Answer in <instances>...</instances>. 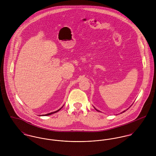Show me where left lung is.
<instances>
[{
	"label": "left lung",
	"mask_w": 156,
	"mask_h": 156,
	"mask_svg": "<svg viewBox=\"0 0 156 156\" xmlns=\"http://www.w3.org/2000/svg\"><path fill=\"white\" fill-rule=\"evenodd\" d=\"M96 110H97V109H96ZM97 111H98V110H97ZM99 112H100V111H99ZM125 112V111H124V112Z\"/></svg>",
	"instance_id": "1"
}]
</instances>
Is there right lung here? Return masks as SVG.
<instances>
[{"instance_id":"add662e5","label":"right lung","mask_w":156,"mask_h":156,"mask_svg":"<svg viewBox=\"0 0 156 156\" xmlns=\"http://www.w3.org/2000/svg\"><path fill=\"white\" fill-rule=\"evenodd\" d=\"M61 109H59V110H58V111H56L55 112H51V113H47V114H45V115H44L45 116H47V115H51V114H53V113H56L57 112L59 111H60L61 109Z\"/></svg>"}]
</instances>
